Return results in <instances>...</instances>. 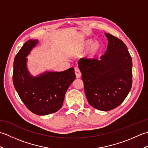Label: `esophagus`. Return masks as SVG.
<instances>
[{
    "label": "esophagus",
    "instance_id": "obj_1",
    "mask_svg": "<svg viewBox=\"0 0 148 148\" xmlns=\"http://www.w3.org/2000/svg\"><path fill=\"white\" fill-rule=\"evenodd\" d=\"M74 72H75V74H76V76L77 78H79L81 76V73L79 71V69L78 67H75L74 68Z\"/></svg>",
    "mask_w": 148,
    "mask_h": 148
}]
</instances>
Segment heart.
<instances>
[{"mask_svg": "<svg viewBox=\"0 0 148 148\" xmlns=\"http://www.w3.org/2000/svg\"><path fill=\"white\" fill-rule=\"evenodd\" d=\"M88 46L87 49L86 55L87 58L89 59H93L99 54L101 51L102 45L98 40L92 42V40H86L83 42L77 48L78 51H82Z\"/></svg>", "mask_w": 148, "mask_h": 148, "instance_id": "1", "label": "heart"}]
</instances>
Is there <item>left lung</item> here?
<instances>
[{
    "mask_svg": "<svg viewBox=\"0 0 148 148\" xmlns=\"http://www.w3.org/2000/svg\"><path fill=\"white\" fill-rule=\"evenodd\" d=\"M108 48L99 60L81 58L84 92L90 104L100 111L117 108L127 97L132 85V62L121 40L105 33Z\"/></svg>",
    "mask_w": 148,
    "mask_h": 148,
    "instance_id": "obj_1",
    "label": "left lung"
}]
</instances>
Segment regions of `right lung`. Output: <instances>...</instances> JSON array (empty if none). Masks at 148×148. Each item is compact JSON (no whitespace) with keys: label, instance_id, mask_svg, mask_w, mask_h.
<instances>
[{"label":"right lung","instance_id":"1","mask_svg":"<svg viewBox=\"0 0 148 148\" xmlns=\"http://www.w3.org/2000/svg\"><path fill=\"white\" fill-rule=\"evenodd\" d=\"M38 40L30 39L15 56L12 81L22 102L37 115L57 112L62 108L65 94L76 79L74 68L62 72H46L36 77L30 76L27 67V58Z\"/></svg>","mask_w":148,"mask_h":148}]
</instances>
